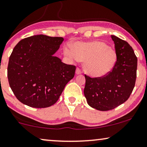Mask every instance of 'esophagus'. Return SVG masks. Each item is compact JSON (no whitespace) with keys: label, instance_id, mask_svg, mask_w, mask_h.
<instances>
[{"label":"esophagus","instance_id":"obj_1","mask_svg":"<svg viewBox=\"0 0 147 147\" xmlns=\"http://www.w3.org/2000/svg\"><path fill=\"white\" fill-rule=\"evenodd\" d=\"M81 69H80V68H77V69H76V74H77V75H80V74H81Z\"/></svg>","mask_w":147,"mask_h":147}]
</instances>
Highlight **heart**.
Returning a JSON list of instances; mask_svg holds the SVG:
<instances>
[{
	"label": "heart",
	"mask_w": 147,
	"mask_h": 147,
	"mask_svg": "<svg viewBox=\"0 0 147 147\" xmlns=\"http://www.w3.org/2000/svg\"><path fill=\"white\" fill-rule=\"evenodd\" d=\"M64 53L71 60L84 61L85 71L94 77H103L110 73L117 61L116 51L99 40L76 42L72 49L65 47Z\"/></svg>",
	"instance_id": "b5f03b06"
}]
</instances>
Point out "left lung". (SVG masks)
<instances>
[{"mask_svg":"<svg viewBox=\"0 0 147 147\" xmlns=\"http://www.w3.org/2000/svg\"><path fill=\"white\" fill-rule=\"evenodd\" d=\"M117 61L112 71L103 77L85 75L84 95L87 104L96 110H112L125 102L132 92L136 79L137 57L127 42L111 35Z\"/></svg>","mask_w":147,"mask_h":147,"instance_id":"1","label":"left lung"}]
</instances>
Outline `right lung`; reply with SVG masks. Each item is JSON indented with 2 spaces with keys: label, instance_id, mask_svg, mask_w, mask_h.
<instances>
[{
  "label": "right lung",
  "instance_id": "obj_1",
  "mask_svg": "<svg viewBox=\"0 0 147 147\" xmlns=\"http://www.w3.org/2000/svg\"><path fill=\"white\" fill-rule=\"evenodd\" d=\"M63 40L62 37L34 35L21 40L14 47L7 77L11 89L22 103L33 108L51 107L74 77L75 66L54 56Z\"/></svg>",
  "mask_w": 147,
  "mask_h": 147
}]
</instances>
